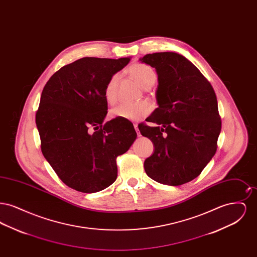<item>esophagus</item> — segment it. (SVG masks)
Segmentation results:
<instances>
[{
	"label": "esophagus",
	"mask_w": 257,
	"mask_h": 257,
	"mask_svg": "<svg viewBox=\"0 0 257 257\" xmlns=\"http://www.w3.org/2000/svg\"><path fill=\"white\" fill-rule=\"evenodd\" d=\"M135 130H136V132H137V135H138V137H141V133H140V131H139V128H138V125L137 124H134Z\"/></svg>",
	"instance_id": "obj_1"
}]
</instances>
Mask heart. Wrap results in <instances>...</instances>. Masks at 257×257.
Masks as SVG:
<instances>
[{"instance_id":"heart-1","label":"heart","mask_w":257,"mask_h":257,"mask_svg":"<svg viewBox=\"0 0 257 257\" xmlns=\"http://www.w3.org/2000/svg\"><path fill=\"white\" fill-rule=\"evenodd\" d=\"M129 72L135 80L145 88L153 86L156 81V74L154 70L144 63H136L129 68ZM117 82L118 75L114 74L110 77L104 88L105 99L110 103H114L117 97ZM152 110V106L147 101H140L129 103H121L110 111L112 118L127 119L132 121H138L146 117Z\"/></svg>"}]
</instances>
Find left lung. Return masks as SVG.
<instances>
[{
	"label": "left lung",
	"instance_id": "obj_1",
	"mask_svg": "<svg viewBox=\"0 0 257 257\" xmlns=\"http://www.w3.org/2000/svg\"><path fill=\"white\" fill-rule=\"evenodd\" d=\"M140 61L158 75L159 107L139 130L148 138L154 153L145 161V171L156 182L179 186L192 181L217 151L221 129L216 93L191 61L173 52L147 54Z\"/></svg>",
	"mask_w": 257,
	"mask_h": 257
}]
</instances>
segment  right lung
Masks as SVG:
<instances>
[{
    "label": "right lung",
    "instance_id": "right-lung-1",
    "mask_svg": "<svg viewBox=\"0 0 257 257\" xmlns=\"http://www.w3.org/2000/svg\"><path fill=\"white\" fill-rule=\"evenodd\" d=\"M131 58H83L64 65L44 86L36 123L41 151L68 187L82 193L108 188L117 177L116 157L137 139L133 123L104 122V88Z\"/></svg>",
    "mask_w": 257,
    "mask_h": 257
}]
</instances>
